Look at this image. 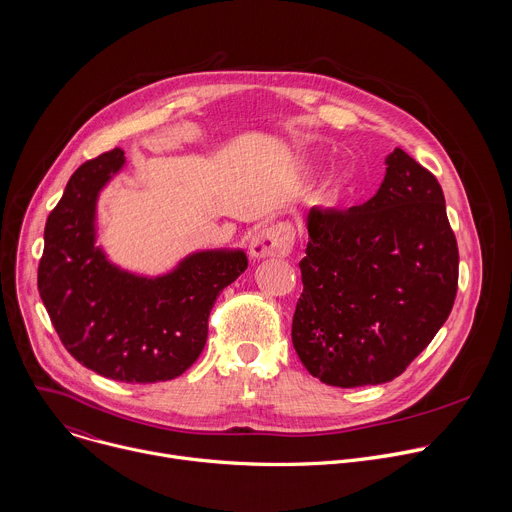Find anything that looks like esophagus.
Instances as JSON below:
<instances>
[{"label":"esophagus","mask_w":512,"mask_h":512,"mask_svg":"<svg viewBox=\"0 0 512 512\" xmlns=\"http://www.w3.org/2000/svg\"><path fill=\"white\" fill-rule=\"evenodd\" d=\"M291 245H294V235H291V229L287 225H265L251 237L249 253L257 259L285 257L291 251Z\"/></svg>","instance_id":"obj_1"}]
</instances>
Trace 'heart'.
I'll list each match as a JSON object with an SVG mask.
<instances>
[{
	"label": "heart",
	"instance_id": "1",
	"mask_svg": "<svg viewBox=\"0 0 512 512\" xmlns=\"http://www.w3.org/2000/svg\"><path fill=\"white\" fill-rule=\"evenodd\" d=\"M348 190H350V176L344 170H338L326 180V184L318 192V204L336 206L348 194Z\"/></svg>",
	"mask_w": 512,
	"mask_h": 512
}]
</instances>
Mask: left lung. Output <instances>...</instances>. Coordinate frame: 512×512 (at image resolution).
Masks as SVG:
<instances>
[{"label": "left lung", "instance_id": "obj_1", "mask_svg": "<svg viewBox=\"0 0 512 512\" xmlns=\"http://www.w3.org/2000/svg\"><path fill=\"white\" fill-rule=\"evenodd\" d=\"M385 164L371 200L306 218L291 342L308 373L332 387L399 377L456 300L460 257L440 182L401 148Z\"/></svg>", "mask_w": 512, "mask_h": 512}]
</instances>
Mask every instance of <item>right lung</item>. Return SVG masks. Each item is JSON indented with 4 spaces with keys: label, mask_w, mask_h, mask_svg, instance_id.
I'll list each match as a JSON object with an SVG mask.
<instances>
[{
    "label": "right lung",
    "mask_w": 512,
    "mask_h": 512,
    "mask_svg": "<svg viewBox=\"0 0 512 512\" xmlns=\"http://www.w3.org/2000/svg\"><path fill=\"white\" fill-rule=\"evenodd\" d=\"M123 166L115 148L70 176L46 221L38 291L58 338L83 367L121 383H160L200 356L210 310L247 269V255L196 251L158 277L113 265L95 245V214L99 192Z\"/></svg>",
    "instance_id": "right-lung-1"
}]
</instances>
